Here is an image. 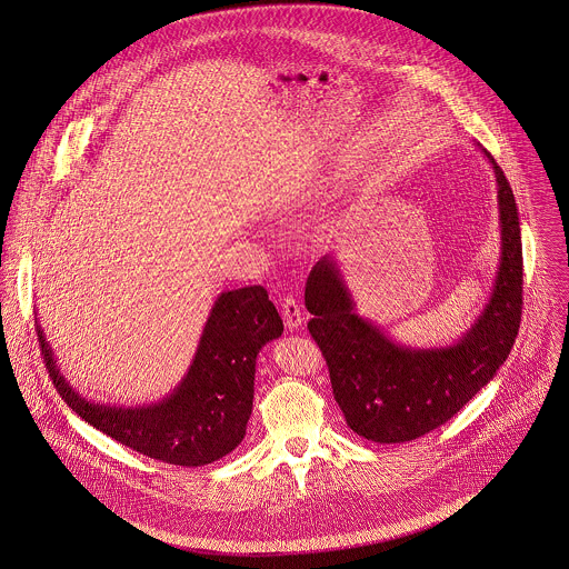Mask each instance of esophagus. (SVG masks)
I'll return each mask as SVG.
<instances>
[{
  "mask_svg": "<svg viewBox=\"0 0 569 569\" xmlns=\"http://www.w3.org/2000/svg\"><path fill=\"white\" fill-rule=\"evenodd\" d=\"M281 316H283V322H286L288 329H297L303 322L301 306L297 303L295 297H283V301H281Z\"/></svg>",
  "mask_w": 569,
  "mask_h": 569,
  "instance_id": "obj_1",
  "label": "esophagus"
}]
</instances>
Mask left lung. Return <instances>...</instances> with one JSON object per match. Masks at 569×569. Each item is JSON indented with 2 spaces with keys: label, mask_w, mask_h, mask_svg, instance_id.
<instances>
[{
  "label": "left lung",
  "mask_w": 569,
  "mask_h": 569,
  "mask_svg": "<svg viewBox=\"0 0 569 569\" xmlns=\"http://www.w3.org/2000/svg\"><path fill=\"white\" fill-rule=\"evenodd\" d=\"M482 152L498 181L502 257L487 308L456 345L412 349L392 342L356 315L331 257L316 261L308 277L306 308L315 316L308 329L322 351L347 426L369 441H415L447 423L493 379L517 338L523 303L519 216L502 168Z\"/></svg>",
  "instance_id": "left-lung-1"
}]
</instances>
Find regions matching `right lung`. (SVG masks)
<instances>
[{"label":"right lung","instance_id":"add662e5","mask_svg":"<svg viewBox=\"0 0 569 569\" xmlns=\"http://www.w3.org/2000/svg\"><path fill=\"white\" fill-rule=\"evenodd\" d=\"M283 331L263 286L222 292L204 322L188 376L163 401L141 408L91 403L61 376L37 322L46 369L64 403L130 449L179 467H202L233 451L253 412L254 360Z\"/></svg>","mask_w":569,"mask_h":569}]
</instances>
